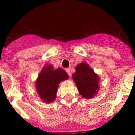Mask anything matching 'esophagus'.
<instances>
[{"label": "esophagus", "instance_id": "1", "mask_svg": "<svg viewBox=\"0 0 135 135\" xmlns=\"http://www.w3.org/2000/svg\"><path fill=\"white\" fill-rule=\"evenodd\" d=\"M66 72L68 74V75H69V76H71V71H70V69H66Z\"/></svg>", "mask_w": 135, "mask_h": 135}]
</instances>
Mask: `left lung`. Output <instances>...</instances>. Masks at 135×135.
Returning a JSON list of instances; mask_svg holds the SVG:
<instances>
[{
    "label": "left lung",
    "mask_w": 135,
    "mask_h": 135,
    "mask_svg": "<svg viewBox=\"0 0 135 135\" xmlns=\"http://www.w3.org/2000/svg\"><path fill=\"white\" fill-rule=\"evenodd\" d=\"M80 95L84 98L91 99L98 93L99 78L95 71L84 62L76 67V72L72 75Z\"/></svg>",
    "instance_id": "8db88e82"
}]
</instances>
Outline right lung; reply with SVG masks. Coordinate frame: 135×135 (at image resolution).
<instances>
[{
  "label": "right lung",
  "mask_w": 135,
  "mask_h": 135,
  "mask_svg": "<svg viewBox=\"0 0 135 135\" xmlns=\"http://www.w3.org/2000/svg\"><path fill=\"white\" fill-rule=\"evenodd\" d=\"M68 78V74L64 70H54L53 65L46 64L36 81V89L40 99L46 103H52L56 98L59 84Z\"/></svg>",
  "instance_id": "obj_1"
}]
</instances>
